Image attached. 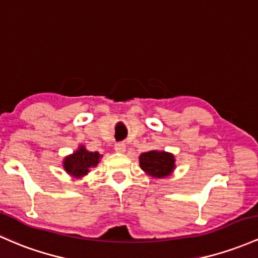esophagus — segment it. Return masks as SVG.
<instances>
[{
  "mask_svg": "<svg viewBox=\"0 0 258 258\" xmlns=\"http://www.w3.org/2000/svg\"><path fill=\"white\" fill-rule=\"evenodd\" d=\"M126 149V145L123 143V141H119V143H115L114 150L117 152H124Z\"/></svg>",
  "mask_w": 258,
  "mask_h": 258,
  "instance_id": "esophagus-1",
  "label": "esophagus"
}]
</instances>
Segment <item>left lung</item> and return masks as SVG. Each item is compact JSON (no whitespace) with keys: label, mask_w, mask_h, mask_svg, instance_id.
<instances>
[{"label":"left lung","mask_w":258,"mask_h":258,"mask_svg":"<svg viewBox=\"0 0 258 258\" xmlns=\"http://www.w3.org/2000/svg\"><path fill=\"white\" fill-rule=\"evenodd\" d=\"M140 167L152 177L161 178L168 176L174 168V157L165 151H148L139 156Z\"/></svg>","instance_id":"1"}]
</instances>
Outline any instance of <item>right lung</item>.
<instances>
[{
	"label": "right lung",
	"mask_w": 258,
	"mask_h": 258,
	"mask_svg": "<svg viewBox=\"0 0 258 258\" xmlns=\"http://www.w3.org/2000/svg\"><path fill=\"white\" fill-rule=\"evenodd\" d=\"M99 159H101V155L98 152L87 151L84 146H81L76 152L66 157L63 161V168L66 172L71 173L73 176L81 177L87 174L88 168L95 167Z\"/></svg>",
	"instance_id": "obj_1"
}]
</instances>
